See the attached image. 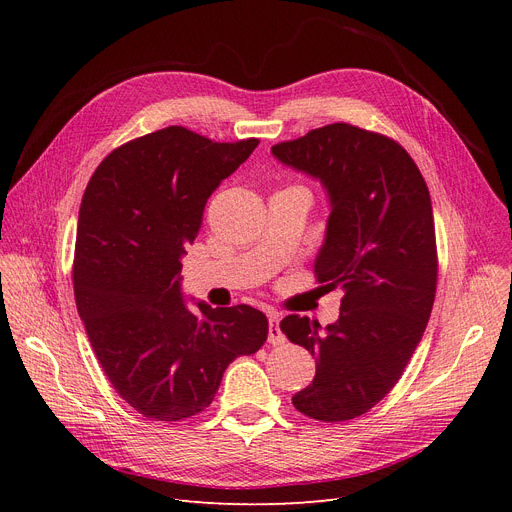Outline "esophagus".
<instances>
[{
	"label": "esophagus",
	"instance_id": "1",
	"mask_svg": "<svg viewBox=\"0 0 512 512\" xmlns=\"http://www.w3.org/2000/svg\"><path fill=\"white\" fill-rule=\"evenodd\" d=\"M267 340H270V344H274V346H280L286 342V336L280 330V317L276 313L270 315V330H267Z\"/></svg>",
	"mask_w": 512,
	"mask_h": 512
}]
</instances>
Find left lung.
I'll return each instance as SVG.
<instances>
[{"label": "left lung", "instance_id": "1", "mask_svg": "<svg viewBox=\"0 0 512 512\" xmlns=\"http://www.w3.org/2000/svg\"><path fill=\"white\" fill-rule=\"evenodd\" d=\"M330 201L315 276L344 297L336 324L286 315L280 330L315 357L292 405L317 421L355 419L394 388L432 315L438 257L427 184L396 141L351 124L315 128L272 147Z\"/></svg>", "mask_w": 512, "mask_h": 512}]
</instances>
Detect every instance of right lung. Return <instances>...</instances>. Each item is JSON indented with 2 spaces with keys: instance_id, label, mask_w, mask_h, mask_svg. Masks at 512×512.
<instances>
[{
  "instance_id": "add662e5",
  "label": "right lung",
  "mask_w": 512,
  "mask_h": 512,
  "mask_svg": "<svg viewBox=\"0 0 512 512\" xmlns=\"http://www.w3.org/2000/svg\"><path fill=\"white\" fill-rule=\"evenodd\" d=\"M257 145L161 128L107 155L80 203L76 309L107 380L147 419L201 413L226 367L267 338V317L249 305L193 311L180 276L207 199Z\"/></svg>"
}]
</instances>
